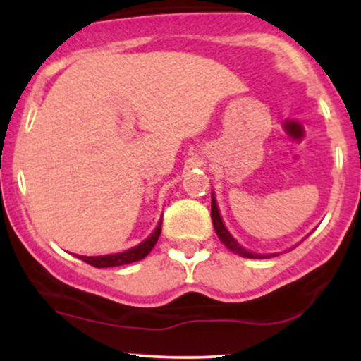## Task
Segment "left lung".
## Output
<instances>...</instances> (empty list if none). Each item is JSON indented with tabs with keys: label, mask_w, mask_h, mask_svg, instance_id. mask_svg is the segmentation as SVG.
I'll return each mask as SVG.
<instances>
[{
	"label": "left lung",
	"mask_w": 361,
	"mask_h": 361,
	"mask_svg": "<svg viewBox=\"0 0 361 361\" xmlns=\"http://www.w3.org/2000/svg\"><path fill=\"white\" fill-rule=\"evenodd\" d=\"M210 215H212L214 229H215V233H217L219 239H221L224 246L229 247V250L235 252V255L243 256V258H270V256H275V255H255V252H250V251L244 250L241 244L235 241L233 235L229 234V231L226 229V226H224L221 214H219V209H217V202H215L214 195H212V212H210Z\"/></svg>",
	"instance_id": "1"
}]
</instances>
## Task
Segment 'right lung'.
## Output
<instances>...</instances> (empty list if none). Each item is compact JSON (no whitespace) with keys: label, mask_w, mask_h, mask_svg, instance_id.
<instances>
[{"label":"right lung","mask_w":361,"mask_h":361,"mask_svg":"<svg viewBox=\"0 0 361 361\" xmlns=\"http://www.w3.org/2000/svg\"><path fill=\"white\" fill-rule=\"evenodd\" d=\"M161 224L163 221H159L157 224L156 231L152 233L144 243H140L139 246L132 247V250H127L123 252H117V255H106V256H78V258L85 261V263L91 264L94 268H110V267H122V264H128L134 263V261H140L142 258L151 252L154 244L157 243L161 234Z\"/></svg>","instance_id":"right-lung-1"}]
</instances>
